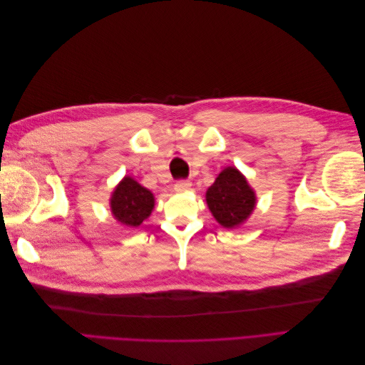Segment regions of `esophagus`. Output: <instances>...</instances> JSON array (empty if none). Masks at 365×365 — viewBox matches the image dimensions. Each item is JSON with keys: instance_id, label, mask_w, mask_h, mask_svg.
Listing matches in <instances>:
<instances>
[{"instance_id": "34e87169", "label": "esophagus", "mask_w": 365, "mask_h": 365, "mask_svg": "<svg viewBox=\"0 0 365 365\" xmlns=\"http://www.w3.org/2000/svg\"><path fill=\"white\" fill-rule=\"evenodd\" d=\"M190 187H192V182L189 180H181V181L175 182L173 189H175V192H185V190H189Z\"/></svg>"}]
</instances>
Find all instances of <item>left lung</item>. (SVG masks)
Returning a JSON list of instances; mask_svg holds the SVG:
<instances>
[{"label": "left lung", "instance_id": "obj_1", "mask_svg": "<svg viewBox=\"0 0 365 365\" xmlns=\"http://www.w3.org/2000/svg\"><path fill=\"white\" fill-rule=\"evenodd\" d=\"M207 205L217 222L225 228H236L252 213L256 193L236 168H227L205 193Z\"/></svg>", "mask_w": 365, "mask_h": 365}]
</instances>
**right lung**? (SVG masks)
<instances>
[{
    "mask_svg": "<svg viewBox=\"0 0 365 365\" xmlns=\"http://www.w3.org/2000/svg\"><path fill=\"white\" fill-rule=\"evenodd\" d=\"M155 197L134 178L125 176L111 196V212L125 227H140L150 216Z\"/></svg>",
    "mask_w": 365,
    "mask_h": 365,
    "instance_id": "right-lung-1",
    "label": "right lung"
}]
</instances>
